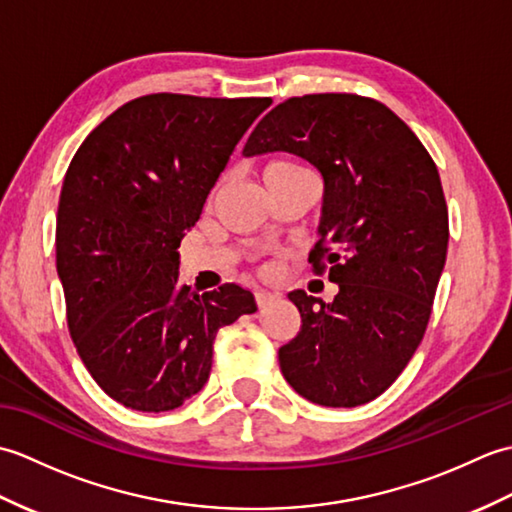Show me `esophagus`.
<instances>
[{
  "label": "esophagus",
  "instance_id": "34e87169",
  "mask_svg": "<svg viewBox=\"0 0 512 512\" xmlns=\"http://www.w3.org/2000/svg\"><path fill=\"white\" fill-rule=\"evenodd\" d=\"M255 299H257V306H259V308H266V306H270V303H273V301H277L279 295H277V292L257 290V292H255Z\"/></svg>",
  "mask_w": 512,
  "mask_h": 512
}]
</instances>
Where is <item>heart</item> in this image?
Instances as JSON below:
<instances>
[{
    "label": "heart",
    "mask_w": 512,
    "mask_h": 512,
    "mask_svg": "<svg viewBox=\"0 0 512 512\" xmlns=\"http://www.w3.org/2000/svg\"><path fill=\"white\" fill-rule=\"evenodd\" d=\"M303 171H306V169L295 165V162L275 160L264 169V182L266 180H277V178H292V176H299V173H303Z\"/></svg>",
    "instance_id": "1"
}]
</instances>
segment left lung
Returning <instances> with one entry per match:
<instances>
[{
	"label": "left lung",
	"instance_id": "left-lung-1",
	"mask_svg": "<svg viewBox=\"0 0 512 512\" xmlns=\"http://www.w3.org/2000/svg\"><path fill=\"white\" fill-rule=\"evenodd\" d=\"M275 151L321 173L310 262L339 284L330 303L288 292L301 330L279 347L281 374L314 405H365L407 367L431 317L449 244L438 167L389 107L356 94L295 96L273 107L242 154Z\"/></svg>",
	"mask_w": 512,
	"mask_h": 512
}]
</instances>
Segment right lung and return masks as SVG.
I'll list each match as a JSON object with an SVG mask.
<instances>
[{
    "label": "right lung",
    "mask_w": 512,
    "mask_h": 512,
    "mask_svg": "<svg viewBox=\"0 0 512 512\" xmlns=\"http://www.w3.org/2000/svg\"><path fill=\"white\" fill-rule=\"evenodd\" d=\"M270 99L149 94L118 107L76 151L57 213V273L83 365L121 405L180 407L211 374L222 325L253 314L235 284H178L184 233Z\"/></svg>",
    "instance_id": "1"
}]
</instances>
